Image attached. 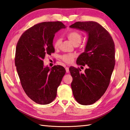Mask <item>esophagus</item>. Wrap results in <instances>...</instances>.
Masks as SVG:
<instances>
[{
  "instance_id": "esophagus-1",
  "label": "esophagus",
  "mask_w": 130,
  "mask_h": 130,
  "mask_svg": "<svg viewBox=\"0 0 130 130\" xmlns=\"http://www.w3.org/2000/svg\"><path fill=\"white\" fill-rule=\"evenodd\" d=\"M65 69H66V72H67V73H69V68H68V67H66L65 68Z\"/></svg>"
}]
</instances>
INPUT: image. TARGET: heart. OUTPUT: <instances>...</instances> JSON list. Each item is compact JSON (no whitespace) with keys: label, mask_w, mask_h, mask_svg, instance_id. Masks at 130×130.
Returning a JSON list of instances; mask_svg holds the SVG:
<instances>
[{"label":"heart","mask_w":130,"mask_h":130,"mask_svg":"<svg viewBox=\"0 0 130 130\" xmlns=\"http://www.w3.org/2000/svg\"><path fill=\"white\" fill-rule=\"evenodd\" d=\"M67 38L69 39V40L74 45H78L80 43L81 39H82V36L80 34V32L76 30H71L68 31L67 34ZM61 43L60 38H57L54 39L53 42V46L55 49H57L60 46ZM74 58V55L72 54H65L62 55L61 57V59L63 62L67 63H70L73 62V59Z\"/></svg>","instance_id":"b5f03b06"}]
</instances>
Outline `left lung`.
I'll return each mask as SVG.
<instances>
[{
  "label": "left lung",
  "instance_id": "left-lung-1",
  "mask_svg": "<svg viewBox=\"0 0 130 130\" xmlns=\"http://www.w3.org/2000/svg\"><path fill=\"white\" fill-rule=\"evenodd\" d=\"M88 33L85 52L77 59L78 65L87 66L84 73L80 68L70 67L71 87L79 104H93L107 89L115 65V43L109 32L96 22H77L70 26Z\"/></svg>",
  "mask_w": 130,
  "mask_h": 130
}]
</instances>
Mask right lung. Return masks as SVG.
Segmentation results:
<instances>
[{
  "label": "right lung",
  "instance_id": "obj_1",
  "mask_svg": "<svg viewBox=\"0 0 130 130\" xmlns=\"http://www.w3.org/2000/svg\"><path fill=\"white\" fill-rule=\"evenodd\" d=\"M65 28L61 22L36 24L22 34L17 44L15 64L24 91L37 104L52 103L57 96L66 70L61 65L43 67L46 56L54 53L53 40L57 31Z\"/></svg>",
  "mask_w": 130,
  "mask_h": 130
}]
</instances>
